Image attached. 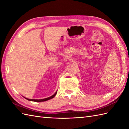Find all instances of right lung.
I'll return each instance as SVG.
<instances>
[{
  "instance_id": "obj_1",
  "label": "right lung",
  "mask_w": 129,
  "mask_h": 129,
  "mask_svg": "<svg viewBox=\"0 0 129 129\" xmlns=\"http://www.w3.org/2000/svg\"><path fill=\"white\" fill-rule=\"evenodd\" d=\"M56 93H57V91L55 93L54 95L51 96L47 98H45V99H28V98H25L26 99H27L28 100H29V101H35V102H42V101H45L50 100V99H53L54 97H55V96L56 95Z\"/></svg>"
}]
</instances>
